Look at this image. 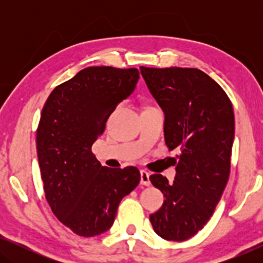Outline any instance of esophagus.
Here are the masks:
<instances>
[{
    "mask_svg": "<svg viewBox=\"0 0 263 263\" xmlns=\"http://www.w3.org/2000/svg\"><path fill=\"white\" fill-rule=\"evenodd\" d=\"M140 175H141V184L146 185V186L151 185L149 172H147L146 170H141V171H140Z\"/></svg>",
    "mask_w": 263,
    "mask_h": 263,
    "instance_id": "esophagus-1",
    "label": "esophagus"
}]
</instances>
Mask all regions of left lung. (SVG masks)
<instances>
[{
	"mask_svg": "<svg viewBox=\"0 0 263 263\" xmlns=\"http://www.w3.org/2000/svg\"><path fill=\"white\" fill-rule=\"evenodd\" d=\"M140 70L164 111L167 148L181 149L172 184L163 175L149 177L165 197L149 220L161 238L182 242L207 224L229 181L233 107L224 89L196 68L140 67Z\"/></svg>",
	"mask_w": 263,
	"mask_h": 263,
	"instance_id": "obj_1",
	"label": "left lung"
}]
</instances>
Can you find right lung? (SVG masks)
<instances>
[{"instance_id": "right-lung-1", "label": "right lung", "mask_w": 263, "mask_h": 263, "mask_svg": "<svg viewBox=\"0 0 263 263\" xmlns=\"http://www.w3.org/2000/svg\"><path fill=\"white\" fill-rule=\"evenodd\" d=\"M139 78L136 68H85L55 87L43 107L35 142L45 199L79 236L107 231L121 200L140 182L138 167L102 166L92 153L107 118Z\"/></svg>"}]
</instances>
